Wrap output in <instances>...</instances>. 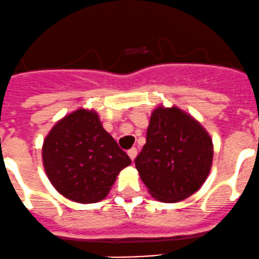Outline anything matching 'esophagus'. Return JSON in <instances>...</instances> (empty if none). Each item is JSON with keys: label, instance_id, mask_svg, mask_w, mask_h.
<instances>
[{"label": "esophagus", "instance_id": "34e87169", "mask_svg": "<svg viewBox=\"0 0 259 259\" xmlns=\"http://www.w3.org/2000/svg\"><path fill=\"white\" fill-rule=\"evenodd\" d=\"M137 154H138L137 148H132L130 150H127V155L130 156V159H132V160H134L135 156H137Z\"/></svg>", "mask_w": 259, "mask_h": 259}]
</instances>
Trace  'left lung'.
Segmentation results:
<instances>
[{
    "label": "left lung",
    "instance_id": "8db88e82",
    "mask_svg": "<svg viewBox=\"0 0 259 259\" xmlns=\"http://www.w3.org/2000/svg\"><path fill=\"white\" fill-rule=\"evenodd\" d=\"M213 144L208 133L178 108L153 111L146 143L135 166L149 192L165 203L197 192L210 171Z\"/></svg>",
    "mask_w": 259,
    "mask_h": 259
}]
</instances>
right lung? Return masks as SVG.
<instances>
[{
	"instance_id": "obj_1",
	"label": "right lung",
	"mask_w": 259,
	"mask_h": 259,
	"mask_svg": "<svg viewBox=\"0 0 259 259\" xmlns=\"http://www.w3.org/2000/svg\"><path fill=\"white\" fill-rule=\"evenodd\" d=\"M42 160L57 192L77 203L104 199L119 171L132 164L98 114L83 109L52 127L44 142Z\"/></svg>"
}]
</instances>
